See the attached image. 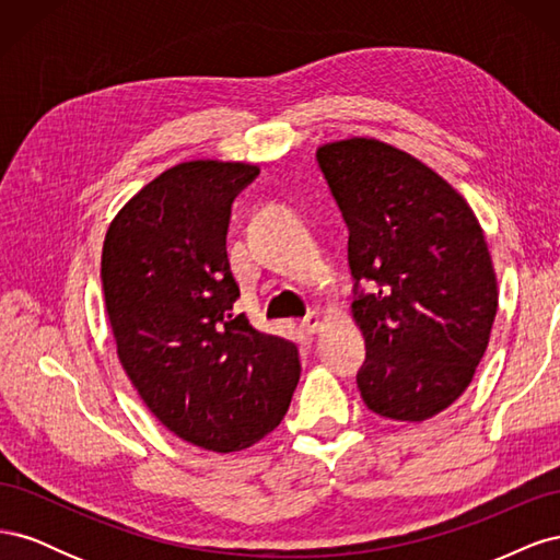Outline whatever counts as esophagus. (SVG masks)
I'll use <instances>...</instances> for the list:
<instances>
[{
	"label": "esophagus",
	"instance_id": "34e87169",
	"mask_svg": "<svg viewBox=\"0 0 560 560\" xmlns=\"http://www.w3.org/2000/svg\"><path fill=\"white\" fill-rule=\"evenodd\" d=\"M322 327V315L317 313V311H313V313H308L306 317L301 319V329L306 331V334H315L317 329Z\"/></svg>",
	"mask_w": 560,
	"mask_h": 560
}]
</instances>
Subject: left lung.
Wrapping results in <instances>:
<instances>
[{
    "mask_svg": "<svg viewBox=\"0 0 560 560\" xmlns=\"http://www.w3.org/2000/svg\"><path fill=\"white\" fill-rule=\"evenodd\" d=\"M317 163L350 231L362 399L389 420L442 413L469 387L498 313L479 219L442 175L381 140L322 144ZM360 279L377 292L360 293Z\"/></svg>",
    "mask_w": 560,
    "mask_h": 560,
    "instance_id": "8db88e82",
    "label": "left lung"
}]
</instances>
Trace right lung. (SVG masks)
<instances>
[{"instance_id": "obj_1", "label": "right lung", "mask_w": 560, "mask_h": 560, "mask_svg": "<svg viewBox=\"0 0 560 560\" xmlns=\"http://www.w3.org/2000/svg\"><path fill=\"white\" fill-rule=\"evenodd\" d=\"M257 175L210 159L167 167L112 219L100 264L130 383L167 430L214 453L273 432L301 376L292 341L233 313L231 202Z\"/></svg>"}]
</instances>
